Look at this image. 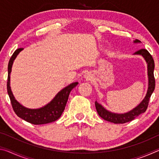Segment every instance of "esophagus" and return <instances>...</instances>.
I'll return each mask as SVG.
<instances>
[{
    "label": "esophagus",
    "instance_id": "obj_1",
    "mask_svg": "<svg viewBox=\"0 0 159 159\" xmlns=\"http://www.w3.org/2000/svg\"><path fill=\"white\" fill-rule=\"evenodd\" d=\"M84 78L85 79H88V80H90L92 79V76H91V74L89 73V72H88V73H86L84 75Z\"/></svg>",
    "mask_w": 159,
    "mask_h": 159
}]
</instances>
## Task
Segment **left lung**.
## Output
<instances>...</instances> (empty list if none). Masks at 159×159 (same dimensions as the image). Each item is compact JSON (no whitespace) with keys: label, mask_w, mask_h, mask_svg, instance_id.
Returning <instances> with one entry per match:
<instances>
[{"label":"left lung","mask_w":159,"mask_h":159,"mask_svg":"<svg viewBox=\"0 0 159 159\" xmlns=\"http://www.w3.org/2000/svg\"><path fill=\"white\" fill-rule=\"evenodd\" d=\"M134 43H140L141 41L136 39L133 41ZM134 55H141L146 61L147 64V75H148V88L146 95L142 99V102L138 106H136L130 111L123 114H117L106 109L104 107L99 104L98 101H95V107L99 116L107 121L114 123H125L134 120L137 116L142 113L146 111L147 109L149 100L151 95L155 89V79L154 76V61L152 56L146 49H141L134 52Z\"/></svg>","instance_id":"obj_1"}]
</instances>
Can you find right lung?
Instances as JSON below:
<instances>
[{
	"label": "right lung",
	"instance_id": "obj_1",
	"mask_svg": "<svg viewBox=\"0 0 159 159\" xmlns=\"http://www.w3.org/2000/svg\"><path fill=\"white\" fill-rule=\"evenodd\" d=\"M24 48H19L15 51L9 61L8 67H7L8 76H7V89L12 108L19 117L32 124L42 125L55 121L62 114L70 93L74 88L79 84V83L74 82L66 86L57 93L52 100L41 108L29 109L24 107L17 100H16L10 87V74L12 71L13 62L19 53Z\"/></svg>",
	"mask_w": 159,
	"mask_h": 159
}]
</instances>
